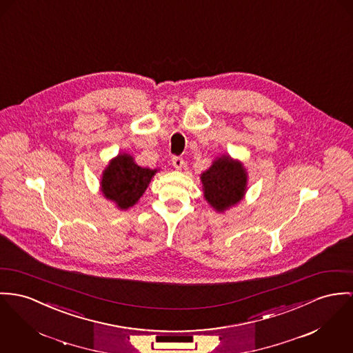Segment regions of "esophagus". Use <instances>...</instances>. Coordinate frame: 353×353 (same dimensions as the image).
Here are the masks:
<instances>
[{
  "label": "esophagus",
  "mask_w": 353,
  "mask_h": 353,
  "mask_svg": "<svg viewBox=\"0 0 353 353\" xmlns=\"http://www.w3.org/2000/svg\"><path fill=\"white\" fill-rule=\"evenodd\" d=\"M172 163L177 170H181V168L184 166V160L181 157H173L172 159Z\"/></svg>",
  "instance_id": "34e87169"
}]
</instances>
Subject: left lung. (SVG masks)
Segmentation results:
<instances>
[{
	"instance_id": "obj_1",
	"label": "left lung",
	"mask_w": 353,
	"mask_h": 353,
	"mask_svg": "<svg viewBox=\"0 0 353 353\" xmlns=\"http://www.w3.org/2000/svg\"><path fill=\"white\" fill-rule=\"evenodd\" d=\"M200 180L207 203L223 214L243 200L248 173L239 160H234L230 154H221L201 173Z\"/></svg>"
}]
</instances>
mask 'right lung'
Segmentation results:
<instances>
[{
	"label": "right lung",
	"mask_w": 353,
	"mask_h": 353,
	"mask_svg": "<svg viewBox=\"0 0 353 353\" xmlns=\"http://www.w3.org/2000/svg\"><path fill=\"white\" fill-rule=\"evenodd\" d=\"M159 169L142 168L134 157L119 153L110 160L101 176V192L118 210L136 205Z\"/></svg>",
	"instance_id": "right-lung-1"
}]
</instances>
